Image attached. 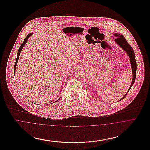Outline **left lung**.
Wrapping results in <instances>:
<instances>
[{"label":"left lung","instance_id":"left-lung-1","mask_svg":"<svg viewBox=\"0 0 150 150\" xmlns=\"http://www.w3.org/2000/svg\"><path fill=\"white\" fill-rule=\"evenodd\" d=\"M114 36L116 37V39H115V42L117 43L121 48L124 50L126 52L127 54L128 55L129 57L130 58V62L131 64V67H132V74H133V78H132V81L131 83V85L130 86L128 91L127 93L125 94V96L119 100H121L123 98H125V97L127 96V94L130 89L131 87L133 85L135 81V79L136 78V70H137V63L136 61V56L135 53L133 50L132 49V47L129 44V43L127 42V40L124 37V36L122 35L121 34L115 33L114 34Z\"/></svg>","mask_w":150,"mask_h":150}]
</instances>
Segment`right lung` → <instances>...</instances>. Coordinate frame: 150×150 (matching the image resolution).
Masks as SVG:
<instances>
[{
	"label": "right lung",
	"instance_id": "1",
	"mask_svg": "<svg viewBox=\"0 0 150 150\" xmlns=\"http://www.w3.org/2000/svg\"><path fill=\"white\" fill-rule=\"evenodd\" d=\"M33 33H30L29 34H28L27 36L25 38V40H24V41H23V42L22 43L21 45V46H20V48L18 49V52H17V58H16V62H15V64H14V74L15 75V71H16V66H17V62H18V58H19V56H20V53H21V51L22 49L23 48V46L26 44V42H28V39L29 38V37L32 34H33Z\"/></svg>",
	"mask_w": 150,
	"mask_h": 150
}]
</instances>
